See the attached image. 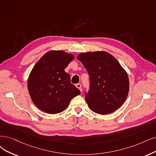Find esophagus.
<instances>
[{
  "label": "esophagus",
  "instance_id": "obj_1",
  "mask_svg": "<svg viewBox=\"0 0 156 156\" xmlns=\"http://www.w3.org/2000/svg\"><path fill=\"white\" fill-rule=\"evenodd\" d=\"M76 87L77 89H78L80 91L82 92V85H81V84H80V83L76 84Z\"/></svg>",
  "mask_w": 156,
  "mask_h": 156
}]
</instances>
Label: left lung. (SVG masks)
Listing matches in <instances>:
<instances>
[{"label": "left lung", "instance_id": "8db88e82", "mask_svg": "<svg viewBox=\"0 0 156 156\" xmlns=\"http://www.w3.org/2000/svg\"><path fill=\"white\" fill-rule=\"evenodd\" d=\"M76 58L90 77V89L85 99L90 110L104 115L122 107L129 94V79L119 62L103 51L82 53Z\"/></svg>", "mask_w": 156, "mask_h": 156}]
</instances>
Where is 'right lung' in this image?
<instances>
[{
    "label": "right lung",
    "instance_id": "1",
    "mask_svg": "<svg viewBox=\"0 0 156 156\" xmlns=\"http://www.w3.org/2000/svg\"><path fill=\"white\" fill-rule=\"evenodd\" d=\"M74 55L52 50L44 55L29 75L27 89L31 99L43 112L55 114L65 111L80 91L71 83L65 69Z\"/></svg>",
    "mask_w": 156,
    "mask_h": 156
}]
</instances>
